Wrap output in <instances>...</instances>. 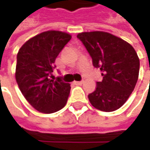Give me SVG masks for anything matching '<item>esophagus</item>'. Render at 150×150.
I'll list each match as a JSON object with an SVG mask.
<instances>
[{"label":"esophagus","instance_id":"esophagus-1","mask_svg":"<svg viewBox=\"0 0 150 150\" xmlns=\"http://www.w3.org/2000/svg\"><path fill=\"white\" fill-rule=\"evenodd\" d=\"M82 83H83L82 81H74V84H75V85H81Z\"/></svg>","mask_w":150,"mask_h":150}]
</instances>
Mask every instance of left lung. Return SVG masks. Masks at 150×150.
<instances>
[{"label":"left lung","mask_w":150,"mask_h":150,"mask_svg":"<svg viewBox=\"0 0 150 150\" xmlns=\"http://www.w3.org/2000/svg\"><path fill=\"white\" fill-rule=\"evenodd\" d=\"M92 58L93 66L103 72L96 90L88 95L96 108L111 112L126 103L138 80L140 61L134 47L109 33L102 31L78 34Z\"/></svg>","instance_id":"obj_1"}]
</instances>
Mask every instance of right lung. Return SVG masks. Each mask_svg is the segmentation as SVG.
<instances>
[{
	"label": "right lung",
	"instance_id": "right-lung-1",
	"mask_svg": "<svg viewBox=\"0 0 150 150\" xmlns=\"http://www.w3.org/2000/svg\"><path fill=\"white\" fill-rule=\"evenodd\" d=\"M70 39L61 31L43 32L25 42L17 54V84L26 100L42 113H54L67 103L70 84L62 76L51 78L55 59Z\"/></svg>",
	"mask_w": 150,
	"mask_h": 150
}]
</instances>
